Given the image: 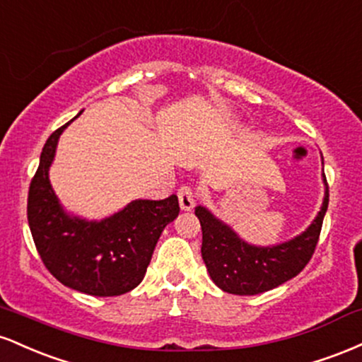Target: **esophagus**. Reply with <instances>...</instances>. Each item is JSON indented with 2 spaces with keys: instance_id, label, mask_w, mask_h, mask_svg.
<instances>
[{
  "instance_id": "esophagus-1",
  "label": "esophagus",
  "mask_w": 362,
  "mask_h": 362,
  "mask_svg": "<svg viewBox=\"0 0 362 362\" xmlns=\"http://www.w3.org/2000/svg\"><path fill=\"white\" fill-rule=\"evenodd\" d=\"M178 202L182 211H190L195 204V190L192 185H182L178 189Z\"/></svg>"
}]
</instances>
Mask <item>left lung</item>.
<instances>
[{
    "label": "left lung",
    "instance_id": "1",
    "mask_svg": "<svg viewBox=\"0 0 362 362\" xmlns=\"http://www.w3.org/2000/svg\"><path fill=\"white\" fill-rule=\"evenodd\" d=\"M325 199L315 221L305 233L276 247H253L245 243L230 226L216 219L206 207H195L202 228V260L218 288L240 296L271 291L293 279L306 267L317 248L323 216L328 207V184Z\"/></svg>",
    "mask_w": 362,
    "mask_h": 362
}]
</instances>
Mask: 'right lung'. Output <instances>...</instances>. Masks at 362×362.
I'll use <instances>...</instances> for the list:
<instances>
[{
    "mask_svg": "<svg viewBox=\"0 0 362 362\" xmlns=\"http://www.w3.org/2000/svg\"><path fill=\"white\" fill-rule=\"evenodd\" d=\"M74 119L45 141L28 189V226L45 269L61 284L91 296H119L143 281L158 238L180 206L177 195H170L163 201H132L100 223L69 218L49 182V167L61 132Z\"/></svg>",
    "mask_w": 362,
    "mask_h": 362,
    "instance_id": "1",
    "label": "right lung"
}]
</instances>
